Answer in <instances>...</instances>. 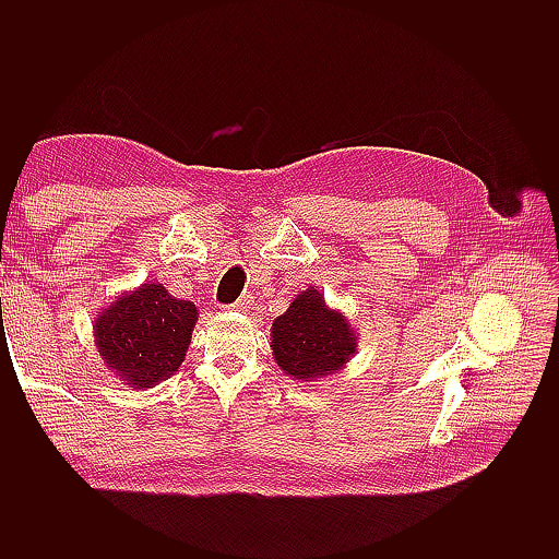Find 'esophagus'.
I'll use <instances>...</instances> for the list:
<instances>
[{
	"label": "esophagus",
	"mask_w": 559,
	"mask_h": 559,
	"mask_svg": "<svg viewBox=\"0 0 559 559\" xmlns=\"http://www.w3.org/2000/svg\"><path fill=\"white\" fill-rule=\"evenodd\" d=\"M251 302H253V300H251V296H242L240 300H235L228 310H235V312H245V310H249V308H251Z\"/></svg>",
	"instance_id": "obj_1"
}]
</instances>
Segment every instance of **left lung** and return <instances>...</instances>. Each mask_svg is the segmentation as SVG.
Listing matches in <instances>:
<instances>
[{"instance_id":"obj_1","label":"left lung","mask_w":559,"mask_h":559,"mask_svg":"<svg viewBox=\"0 0 559 559\" xmlns=\"http://www.w3.org/2000/svg\"><path fill=\"white\" fill-rule=\"evenodd\" d=\"M270 341L275 364L300 382L337 373L359 347L349 319L329 308L324 294L314 286L300 292L286 312L273 321Z\"/></svg>"}]
</instances>
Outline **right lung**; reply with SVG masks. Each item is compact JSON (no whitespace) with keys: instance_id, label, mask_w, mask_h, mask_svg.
<instances>
[{"instance_id":"obj_1","label":"right lung","mask_w":559,"mask_h":559,"mask_svg":"<svg viewBox=\"0 0 559 559\" xmlns=\"http://www.w3.org/2000/svg\"><path fill=\"white\" fill-rule=\"evenodd\" d=\"M195 321L191 300L175 298L163 284H142L95 317V347L118 380L148 389L177 373Z\"/></svg>"}]
</instances>
